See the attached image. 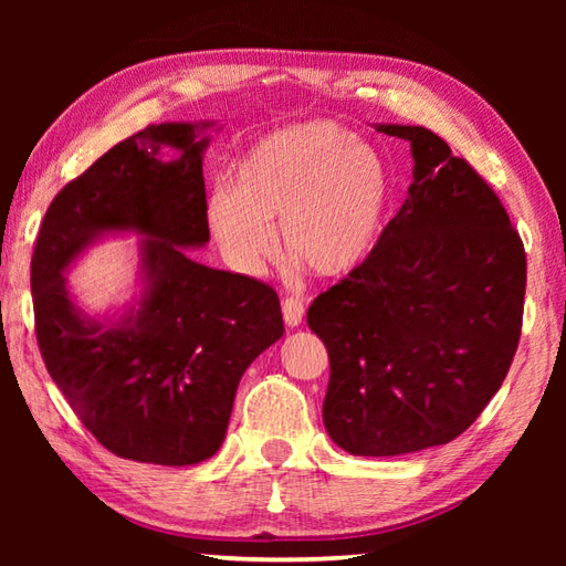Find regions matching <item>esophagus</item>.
Masks as SVG:
<instances>
[{
    "instance_id": "obj_1",
    "label": "esophagus",
    "mask_w": 566,
    "mask_h": 566,
    "mask_svg": "<svg viewBox=\"0 0 566 566\" xmlns=\"http://www.w3.org/2000/svg\"><path fill=\"white\" fill-rule=\"evenodd\" d=\"M282 314H284L286 326L296 328L298 323H302V318H304V304L298 302V298H294V296L284 298V302H282Z\"/></svg>"
}]
</instances>
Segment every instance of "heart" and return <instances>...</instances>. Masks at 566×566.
<instances>
[{
	"label": "heart",
	"mask_w": 566,
	"mask_h": 566,
	"mask_svg": "<svg viewBox=\"0 0 566 566\" xmlns=\"http://www.w3.org/2000/svg\"><path fill=\"white\" fill-rule=\"evenodd\" d=\"M394 199L391 167L355 130L326 118L276 128L216 187L207 221L245 270L270 255L282 223L286 252L308 272L345 280L375 255Z\"/></svg>",
	"instance_id": "b5f03b06"
}]
</instances>
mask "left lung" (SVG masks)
I'll use <instances>...</instances> for the list:
<instances>
[{
  "mask_svg": "<svg viewBox=\"0 0 566 566\" xmlns=\"http://www.w3.org/2000/svg\"><path fill=\"white\" fill-rule=\"evenodd\" d=\"M377 130L411 143L408 197L375 255L306 314L331 359L323 423L359 457L436 448L474 423L518 347L527 270L472 165L423 126Z\"/></svg>",
  "mask_w": 566,
  "mask_h": 566,
  "instance_id": "1",
  "label": "left lung"
}]
</instances>
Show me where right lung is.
Masks as SVG:
<instances>
[{
  "instance_id": "1",
  "label": "right lung",
  "mask_w": 566,
  "mask_h": 566,
  "mask_svg": "<svg viewBox=\"0 0 566 566\" xmlns=\"http://www.w3.org/2000/svg\"><path fill=\"white\" fill-rule=\"evenodd\" d=\"M213 124H160L106 150L57 191L31 258L35 338L48 375L106 450L187 467L221 448L238 381L282 338L280 296L213 270L201 160ZM178 155L161 158V148ZM136 232L142 292L124 315L87 317L64 272L97 239Z\"/></svg>"
}]
</instances>
